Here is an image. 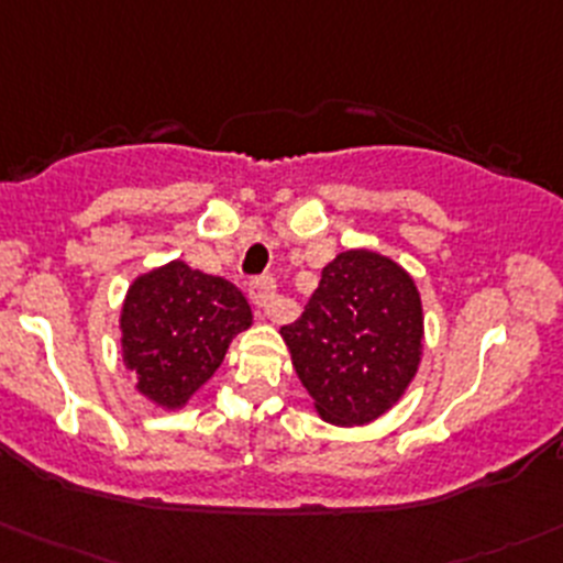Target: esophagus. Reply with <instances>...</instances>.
<instances>
[{
    "mask_svg": "<svg viewBox=\"0 0 563 563\" xmlns=\"http://www.w3.org/2000/svg\"><path fill=\"white\" fill-rule=\"evenodd\" d=\"M250 299L255 302L257 313H264L266 319H272V322H280V297H277V286L275 280H272L269 275L264 277H255V280L250 283Z\"/></svg>",
    "mask_w": 563,
    "mask_h": 563,
    "instance_id": "34e87169",
    "label": "esophagus"
}]
</instances>
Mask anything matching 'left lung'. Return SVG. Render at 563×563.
Wrapping results in <instances>:
<instances>
[{"mask_svg": "<svg viewBox=\"0 0 563 563\" xmlns=\"http://www.w3.org/2000/svg\"><path fill=\"white\" fill-rule=\"evenodd\" d=\"M324 422L366 424L411 386L422 361V299L391 257L346 250L322 269L297 322L280 328Z\"/></svg>", "mask_w": 563, "mask_h": 563, "instance_id": "left-lung-1", "label": "left lung"}]
</instances>
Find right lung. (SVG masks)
Masks as SVG:
<instances>
[{
  "label": "right lung",
  "mask_w": 563,
  "mask_h": 563,
  "mask_svg": "<svg viewBox=\"0 0 563 563\" xmlns=\"http://www.w3.org/2000/svg\"><path fill=\"white\" fill-rule=\"evenodd\" d=\"M252 324V308L230 280L186 261L139 275L122 306V358L155 406L183 408L222 366L230 341Z\"/></svg>",
  "instance_id": "add662e5"
}]
</instances>
